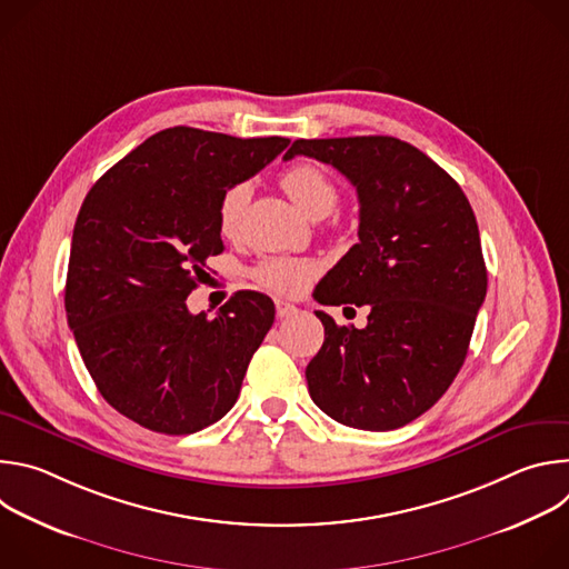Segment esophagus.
Wrapping results in <instances>:
<instances>
[{"label":"esophagus","mask_w":569,"mask_h":569,"mask_svg":"<svg viewBox=\"0 0 569 569\" xmlns=\"http://www.w3.org/2000/svg\"><path fill=\"white\" fill-rule=\"evenodd\" d=\"M297 312V308L288 301H277V317L279 319H286V317H292Z\"/></svg>","instance_id":"34e87169"}]
</instances>
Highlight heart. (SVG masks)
Masks as SVG:
<instances>
[{
  "label": "heart",
  "instance_id": "b5f03b06",
  "mask_svg": "<svg viewBox=\"0 0 569 569\" xmlns=\"http://www.w3.org/2000/svg\"><path fill=\"white\" fill-rule=\"evenodd\" d=\"M281 187L290 196V200L310 218H321L336 209L340 200V191L336 182L315 164H295L283 171ZM252 189L248 182H236L227 187L218 202V231L224 238H233L240 229L242 213L250 202ZM317 274V266L299 259L272 257L261 261L252 277L263 288L279 295H299Z\"/></svg>",
  "mask_w": 569,
  "mask_h": 569
}]
</instances>
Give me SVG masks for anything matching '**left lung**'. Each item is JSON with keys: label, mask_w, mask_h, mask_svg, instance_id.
Wrapping results in <instances>:
<instances>
[{"label": "left lung", "mask_w": 569, "mask_h": 569, "mask_svg": "<svg viewBox=\"0 0 569 569\" xmlns=\"http://www.w3.org/2000/svg\"><path fill=\"white\" fill-rule=\"evenodd\" d=\"M315 157L358 191V242L323 277V306L369 303L365 329L323 310V345L306 367L310 398L342 426L385 432L428 412L459 373L486 266L461 187L396 137L297 139L283 159Z\"/></svg>", "instance_id": "left-lung-1"}]
</instances>
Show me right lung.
<instances>
[{
	"mask_svg": "<svg viewBox=\"0 0 569 569\" xmlns=\"http://www.w3.org/2000/svg\"><path fill=\"white\" fill-rule=\"evenodd\" d=\"M288 143L167 128L128 152L80 207L67 321L101 396L141 428L191 435L233 408L274 303L240 290L209 319L193 315L187 297L207 259L222 252V191L257 176Z\"/></svg>",
	"mask_w": 569,
	"mask_h": 569,
	"instance_id": "1",
	"label": "right lung"
}]
</instances>
